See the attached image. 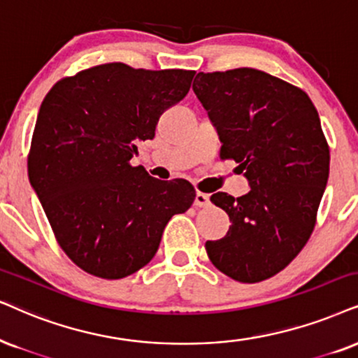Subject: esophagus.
I'll use <instances>...</instances> for the list:
<instances>
[{
  "mask_svg": "<svg viewBox=\"0 0 358 358\" xmlns=\"http://www.w3.org/2000/svg\"><path fill=\"white\" fill-rule=\"evenodd\" d=\"M194 205L196 206H208L210 205V196L206 193L196 192V196H194Z\"/></svg>",
  "mask_w": 358,
  "mask_h": 358,
  "instance_id": "obj_1",
  "label": "esophagus"
}]
</instances>
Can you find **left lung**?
Returning a JSON list of instances; mask_svg holds the SVG:
<instances>
[{
    "mask_svg": "<svg viewBox=\"0 0 358 358\" xmlns=\"http://www.w3.org/2000/svg\"><path fill=\"white\" fill-rule=\"evenodd\" d=\"M193 92L250 192H218L211 201L228 213L224 238L206 241L213 264L239 282L273 278L299 255L315 224L329 180L330 153L314 103L301 89L241 67L198 72Z\"/></svg>",
    "mask_w": 358,
    "mask_h": 358,
    "instance_id": "8db88e82",
    "label": "left lung"
}]
</instances>
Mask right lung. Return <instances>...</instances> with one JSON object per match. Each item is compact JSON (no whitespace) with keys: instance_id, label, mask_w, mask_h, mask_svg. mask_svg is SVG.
Instances as JSON below:
<instances>
[{"instance_id":"obj_1","label":"right lung","mask_w":358,"mask_h":358,"mask_svg":"<svg viewBox=\"0 0 358 358\" xmlns=\"http://www.w3.org/2000/svg\"><path fill=\"white\" fill-rule=\"evenodd\" d=\"M194 71L110 62L52 85L41 103L29 182L59 246L85 273L122 279L148 264L166 223L194 200L187 180L130 165L137 143L187 96Z\"/></svg>"}]
</instances>
